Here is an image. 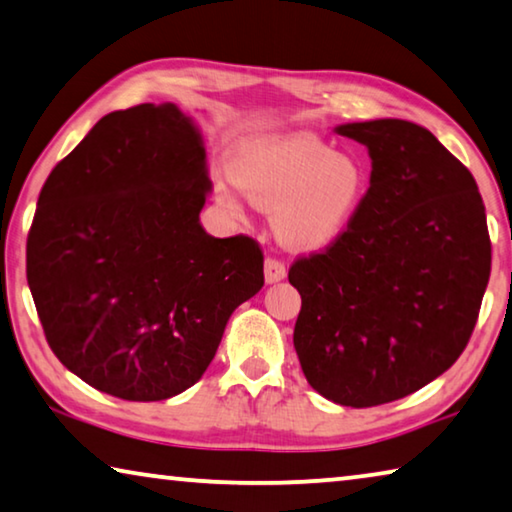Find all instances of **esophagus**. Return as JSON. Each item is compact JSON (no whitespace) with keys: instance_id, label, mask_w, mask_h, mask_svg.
Returning a JSON list of instances; mask_svg holds the SVG:
<instances>
[{"instance_id":"esophagus-1","label":"esophagus","mask_w":512,"mask_h":512,"mask_svg":"<svg viewBox=\"0 0 512 512\" xmlns=\"http://www.w3.org/2000/svg\"><path fill=\"white\" fill-rule=\"evenodd\" d=\"M285 275H287V266L282 264L278 257H266V262H264V280L269 282V285H273V282L285 280Z\"/></svg>"}]
</instances>
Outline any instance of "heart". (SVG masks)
Returning a JSON list of instances; mask_svg holds the SVG:
<instances>
[{"instance_id":"b5f03b06","label":"heart","mask_w":512,"mask_h":512,"mask_svg":"<svg viewBox=\"0 0 512 512\" xmlns=\"http://www.w3.org/2000/svg\"><path fill=\"white\" fill-rule=\"evenodd\" d=\"M232 170L259 207L275 209V237L298 250H319L335 241L367 191L360 161L335 154L314 136L248 143L234 157ZM218 198L239 209L237 191L227 184H218Z\"/></svg>"}]
</instances>
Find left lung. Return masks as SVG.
Returning <instances> with one entry per match:
<instances>
[{"label": "left lung", "instance_id": "obj_1", "mask_svg": "<svg viewBox=\"0 0 512 512\" xmlns=\"http://www.w3.org/2000/svg\"><path fill=\"white\" fill-rule=\"evenodd\" d=\"M371 154L346 230L298 255L294 346L316 392L371 408L403 399L460 358L490 280L492 243L474 175L426 127L385 118L337 127Z\"/></svg>", "mask_w": 512, "mask_h": 512}]
</instances>
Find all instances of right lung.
I'll use <instances>...</instances> for the list:
<instances>
[{"label": "right lung", "mask_w": 512, "mask_h": 512, "mask_svg": "<svg viewBox=\"0 0 512 512\" xmlns=\"http://www.w3.org/2000/svg\"><path fill=\"white\" fill-rule=\"evenodd\" d=\"M209 186L198 129L175 104L109 113L52 168L27 282L47 344L84 383L125 401L184 392L262 289L253 237L202 230Z\"/></svg>", "instance_id": "right-lung-1"}]
</instances>
